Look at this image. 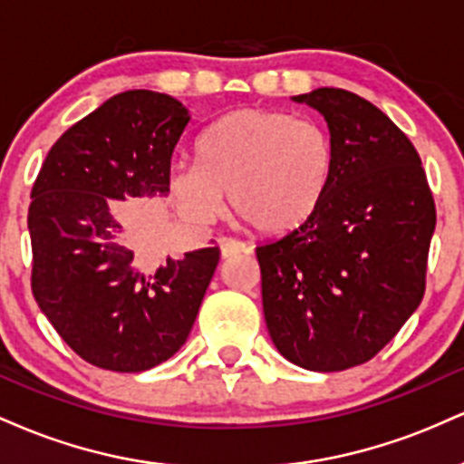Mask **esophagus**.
Returning <instances> with one entry per match:
<instances>
[{
  "mask_svg": "<svg viewBox=\"0 0 464 464\" xmlns=\"http://www.w3.org/2000/svg\"><path fill=\"white\" fill-rule=\"evenodd\" d=\"M218 244H220L222 259L233 257V255L250 253V246H246V244L239 242V239H233V237H220V239H218Z\"/></svg>",
  "mask_w": 464,
  "mask_h": 464,
  "instance_id": "34e87169",
  "label": "esophagus"
}]
</instances>
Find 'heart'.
I'll use <instances>...</instances> for the list:
<instances>
[{"label":"heart","instance_id":"obj_1","mask_svg":"<svg viewBox=\"0 0 464 464\" xmlns=\"http://www.w3.org/2000/svg\"><path fill=\"white\" fill-rule=\"evenodd\" d=\"M198 163L168 172L169 198L189 222H209L222 198L248 227L281 233L303 225L327 194L335 150L318 121L284 111L237 109L200 135Z\"/></svg>","mask_w":464,"mask_h":464}]
</instances>
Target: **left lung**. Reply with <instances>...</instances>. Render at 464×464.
<instances>
[{
	"instance_id": "obj_1",
	"label": "left lung",
	"mask_w": 464,
	"mask_h": 464,
	"mask_svg": "<svg viewBox=\"0 0 464 464\" xmlns=\"http://www.w3.org/2000/svg\"><path fill=\"white\" fill-rule=\"evenodd\" d=\"M292 100L324 117L335 165L316 211L257 246L264 316L292 364L344 371L380 353L423 299L434 198L414 146L369 100L334 87Z\"/></svg>"
}]
</instances>
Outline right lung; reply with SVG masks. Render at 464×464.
I'll return each mask as SVG.
<instances>
[{
    "label": "right lung",
    "mask_w": 464,
    "mask_h": 464,
    "mask_svg": "<svg viewBox=\"0 0 464 464\" xmlns=\"http://www.w3.org/2000/svg\"><path fill=\"white\" fill-rule=\"evenodd\" d=\"M189 120L172 95L117 93L63 132L32 188V295L58 335L100 369L140 372L172 358L216 273L218 246L150 264L152 244L115 205L161 209Z\"/></svg>",
    "instance_id": "right-lung-1"
}]
</instances>
